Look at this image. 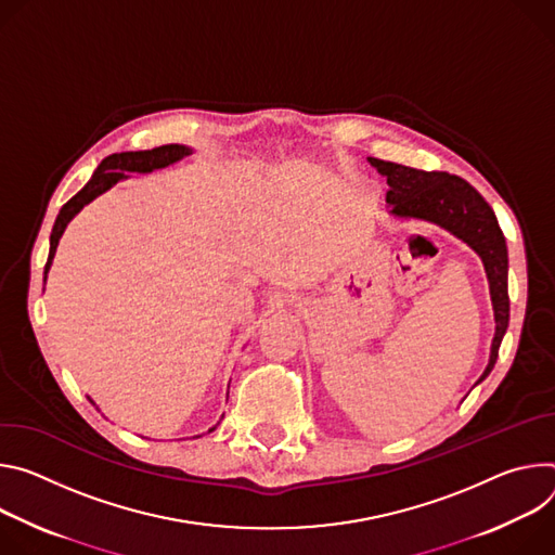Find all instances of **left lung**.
Here are the masks:
<instances>
[{"mask_svg": "<svg viewBox=\"0 0 555 555\" xmlns=\"http://www.w3.org/2000/svg\"><path fill=\"white\" fill-rule=\"evenodd\" d=\"M371 165L388 178L390 190L386 203L392 207V214L399 218H421L435 222L456 237L467 242L472 249L482 258L491 304H494L496 335L491 341V357L478 384L491 373L499 348L509 326V293H507V244L485 198L472 188V184L448 171H423L390 160L367 158Z\"/></svg>", "mask_w": 555, "mask_h": 555, "instance_id": "8db88e82", "label": "left lung"}]
</instances>
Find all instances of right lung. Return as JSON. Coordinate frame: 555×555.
Masks as SVG:
<instances>
[{
    "label": "right lung",
    "mask_w": 555,
    "mask_h": 555,
    "mask_svg": "<svg viewBox=\"0 0 555 555\" xmlns=\"http://www.w3.org/2000/svg\"><path fill=\"white\" fill-rule=\"evenodd\" d=\"M192 150L182 147V145H163V147H154V150H143V152H120V154H112L107 158H103V163L96 167V171L92 173L90 182L86 188L73 196L64 207H61L54 227H52V235H50V256H48V264H46V273L52 264V258L56 254V244L59 237L64 235L68 222L90 203L94 201L99 194L107 192L112 184H116L120 178H126V171H152V169H160L167 167L184 156H190ZM216 429V427H211ZM209 429V433H211Z\"/></svg>",
    "instance_id": "obj_1"
}]
</instances>
